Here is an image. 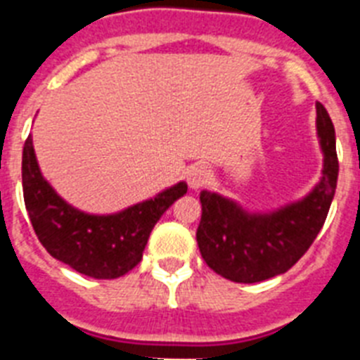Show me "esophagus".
<instances>
[{"instance_id": "1", "label": "esophagus", "mask_w": 360, "mask_h": 360, "mask_svg": "<svg viewBox=\"0 0 360 360\" xmlns=\"http://www.w3.org/2000/svg\"><path fill=\"white\" fill-rule=\"evenodd\" d=\"M209 179H211V174L203 166H196V168L188 169V174H186V181H188V186H191L192 191H200L202 186L207 185Z\"/></svg>"}]
</instances>
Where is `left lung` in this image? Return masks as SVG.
Returning a JSON list of instances; mask_svg holds the SVG:
<instances>
[{
  "instance_id": "left-lung-1",
  "label": "left lung",
  "mask_w": 360,
  "mask_h": 360,
  "mask_svg": "<svg viewBox=\"0 0 360 360\" xmlns=\"http://www.w3.org/2000/svg\"><path fill=\"white\" fill-rule=\"evenodd\" d=\"M316 132L323 153L321 177L301 200L271 211H252L219 192L202 191V220L196 240L203 262L239 284H254L285 273L310 248L323 226L338 181L335 127L316 103Z\"/></svg>"
}]
</instances>
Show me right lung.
Returning a JSON list of instances; mask_svg holds the SVG:
<instances>
[{"label": "right lung", "mask_w": 360, "mask_h": 360, "mask_svg": "<svg viewBox=\"0 0 360 360\" xmlns=\"http://www.w3.org/2000/svg\"><path fill=\"white\" fill-rule=\"evenodd\" d=\"M22 186L33 230L48 254L98 280L123 276L141 262L155 224L188 188L179 181L117 213H86L63 200L44 179L31 134L22 153Z\"/></svg>", "instance_id": "1"}]
</instances>
